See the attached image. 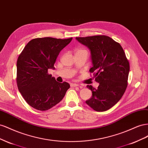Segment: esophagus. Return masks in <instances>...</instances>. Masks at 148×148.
<instances>
[{
  "label": "esophagus",
  "mask_w": 148,
  "mask_h": 148,
  "mask_svg": "<svg viewBox=\"0 0 148 148\" xmlns=\"http://www.w3.org/2000/svg\"><path fill=\"white\" fill-rule=\"evenodd\" d=\"M71 87H77V86H79V84H75V83H72V84H71Z\"/></svg>",
  "instance_id": "34e87169"
}]
</instances>
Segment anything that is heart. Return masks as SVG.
<instances>
[{"mask_svg":"<svg viewBox=\"0 0 148 148\" xmlns=\"http://www.w3.org/2000/svg\"><path fill=\"white\" fill-rule=\"evenodd\" d=\"M83 51V49H78L77 50V51ZM76 51V52H77Z\"/></svg>","mask_w":148,"mask_h":148,"instance_id":"1","label":"heart"}]
</instances>
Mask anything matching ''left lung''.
I'll use <instances>...</instances> for the list:
<instances>
[{
	"mask_svg": "<svg viewBox=\"0 0 148 148\" xmlns=\"http://www.w3.org/2000/svg\"><path fill=\"white\" fill-rule=\"evenodd\" d=\"M90 51L93 66L90 69L97 88L87 85L92 92L86 103L97 112L112 108L121 99L128 86L129 61L120 43L105 35L76 37Z\"/></svg>",
	"mask_w": 148,
	"mask_h": 148,
	"instance_id": "left-lung-1",
	"label": "left lung"
}]
</instances>
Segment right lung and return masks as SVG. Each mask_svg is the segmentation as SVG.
Instances as JSON below:
<instances>
[{"mask_svg": "<svg viewBox=\"0 0 148 148\" xmlns=\"http://www.w3.org/2000/svg\"><path fill=\"white\" fill-rule=\"evenodd\" d=\"M72 39L51 37L33 39L19 55L16 84L23 99L33 108L48 110L61 102L69 88L68 83L57 82L48 70L54 69L59 54Z\"/></svg>", "mask_w": 148, "mask_h": 148, "instance_id": "1", "label": "right lung"}]
</instances>
